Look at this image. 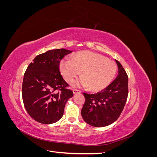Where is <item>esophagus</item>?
Returning <instances> with one entry per match:
<instances>
[{"label": "esophagus", "mask_w": 157, "mask_h": 157, "mask_svg": "<svg viewBox=\"0 0 157 157\" xmlns=\"http://www.w3.org/2000/svg\"><path fill=\"white\" fill-rule=\"evenodd\" d=\"M73 94H80V93H81V92H80L79 90H77V89H74V90H73Z\"/></svg>", "instance_id": "34e87169"}]
</instances>
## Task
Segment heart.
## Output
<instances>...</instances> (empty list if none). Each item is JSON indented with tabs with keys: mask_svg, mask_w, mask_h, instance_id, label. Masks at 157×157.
<instances>
[{
	"mask_svg": "<svg viewBox=\"0 0 157 157\" xmlns=\"http://www.w3.org/2000/svg\"><path fill=\"white\" fill-rule=\"evenodd\" d=\"M61 73L66 82L73 83L80 74L82 78L78 84L94 92L107 87L115 78L117 65L105 56L90 51H82L71 59H65L59 65Z\"/></svg>",
	"mask_w": 157,
	"mask_h": 157,
	"instance_id": "obj_1",
	"label": "heart"
}]
</instances>
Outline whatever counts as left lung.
Wrapping results in <instances>:
<instances>
[{"label":"left lung","mask_w":157,"mask_h":157,"mask_svg":"<svg viewBox=\"0 0 157 157\" xmlns=\"http://www.w3.org/2000/svg\"><path fill=\"white\" fill-rule=\"evenodd\" d=\"M118 75L101 91L94 94L84 93L86 99L81 115L87 124L94 127L111 124L119 117L128 97V78L119 61L115 59Z\"/></svg>","instance_id":"8db88e82"}]
</instances>
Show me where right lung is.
Instances as JSON below:
<instances>
[{
	"label": "right lung",
	"mask_w": 157,
	"mask_h": 157,
	"mask_svg": "<svg viewBox=\"0 0 157 157\" xmlns=\"http://www.w3.org/2000/svg\"><path fill=\"white\" fill-rule=\"evenodd\" d=\"M71 52L54 49L38 55L24 74L23 104L30 117L42 124H53L61 119L66 103L73 96L59 71L61 59Z\"/></svg>",
	"instance_id": "1"
}]
</instances>
